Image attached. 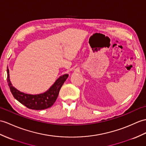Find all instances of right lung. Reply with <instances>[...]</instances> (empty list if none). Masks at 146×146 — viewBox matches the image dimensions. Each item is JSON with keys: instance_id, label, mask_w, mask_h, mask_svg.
Listing matches in <instances>:
<instances>
[{"instance_id": "1", "label": "right lung", "mask_w": 146, "mask_h": 146, "mask_svg": "<svg viewBox=\"0 0 146 146\" xmlns=\"http://www.w3.org/2000/svg\"><path fill=\"white\" fill-rule=\"evenodd\" d=\"M7 73L8 85L15 99L29 109L35 110H45L52 106L57 99L61 87L68 77V74H63L60 76L53 85L45 92L38 94H30L21 92L15 88L10 80L8 67Z\"/></svg>"}]
</instances>
